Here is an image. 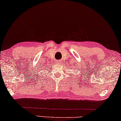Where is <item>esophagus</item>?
I'll return each mask as SVG.
<instances>
[{
	"mask_svg": "<svg viewBox=\"0 0 121 121\" xmlns=\"http://www.w3.org/2000/svg\"><path fill=\"white\" fill-rule=\"evenodd\" d=\"M56 63L57 64V65H60V64L61 63V62H60V61L57 60V61H56Z\"/></svg>",
	"mask_w": 121,
	"mask_h": 121,
	"instance_id": "34e87169",
	"label": "esophagus"
}]
</instances>
